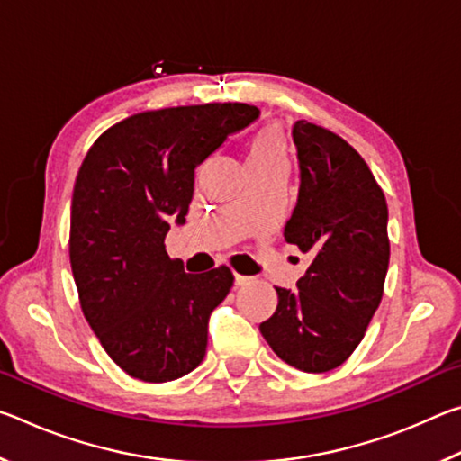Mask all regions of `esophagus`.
Here are the masks:
<instances>
[{
  "mask_svg": "<svg viewBox=\"0 0 461 461\" xmlns=\"http://www.w3.org/2000/svg\"><path fill=\"white\" fill-rule=\"evenodd\" d=\"M249 280H252V278L244 276V275H238V272H236V275H233V283H236V286H244V285L249 283Z\"/></svg>",
  "mask_w": 461,
  "mask_h": 461,
  "instance_id": "1",
  "label": "esophagus"
}]
</instances>
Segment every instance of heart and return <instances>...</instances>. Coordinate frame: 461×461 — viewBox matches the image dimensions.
<instances>
[{
	"instance_id": "1",
	"label": "heart",
	"mask_w": 461,
	"mask_h": 461,
	"mask_svg": "<svg viewBox=\"0 0 461 461\" xmlns=\"http://www.w3.org/2000/svg\"><path fill=\"white\" fill-rule=\"evenodd\" d=\"M246 165L256 170L286 168V148L280 130L268 126L256 131L248 144Z\"/></svg>"
}]
</instances>
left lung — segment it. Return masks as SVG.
<instances>
[{
	"instance_id": "obj_1",
	"label": "left lung",
	"mask_w": 461,
	"mask_h": 461,
	"mask_svg": "<svg viewBox=\"0 0 461 461\" xmlns=\"http://www.w3.org/2000/svg\"><path fill=\"white\" fill-rule=\"evenodd\" d=\"M301 168L299 199L285 240L309 254L296 291L276 286L264 339L296 370L338 368L360 346L382 301L390 258L388 207L368 165L331 130L293 126Z\"/></svg>"
}]
</instances>
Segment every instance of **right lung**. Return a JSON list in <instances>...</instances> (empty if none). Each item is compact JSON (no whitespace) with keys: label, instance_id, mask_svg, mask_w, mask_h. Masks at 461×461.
<instances>
[{"label":"right lung","instance_id":"right-lung-1","mask_svg":"<svg viewBox=\"0 0 461 461\" xmlns=\"http://www.w3.org/2000/svg\"><path fill=\"white\" fill-rule=\"evenodd\" d=\"M258 113L248 104L142 112L105 130L85 156L68 256L85 319L131 378L170 382L205 357L209 315L233 275H186L165 238L170 223H185L194 168Z\"/></svg>","mask_w":461,"mask_h":461}]
</instances>
